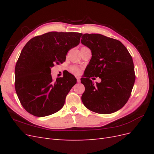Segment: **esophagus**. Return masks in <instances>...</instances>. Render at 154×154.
<instances>
[{
  "mask_svg": "<svg viewBox=\"0 0 154 154\" xmlns=\"http://www.w3.org/2000/svg\"><path fill=\"white\" fill-rule=\"evenodd\" d=\"M76 79H77V82L78 83H80V79L79 77H76Z\"/></svg>",
  "mask_w": 154,
  "mask_h": 154,
  "instance_id": "obj_1",
  "label": "esophagus"
}]
</instances>
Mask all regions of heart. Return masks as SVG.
Returning <instances> with one entry per match:
<instances>
[{
    "label": "heart",
    "instance_id": "b5f03b06",
    "mask_svg": "<svg viewBox=\"0 0 154 154\" xmlns=\"http://www.w3.org/2000/svg\"><path fill=\"white\" fill-rule=\"evenodd\" d=\"M71 71L74 74H76V75H78V74H80L81 70H80V68H78L77 67H72L71 68Z\"/></svg>",
    "mask_w": 154,
    "mask_h": 154
}]
</instances>
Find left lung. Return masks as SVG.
I'll list each match as a JSON object with an SVG mask.
<instances>
[{
    "label": "left lung",
    "instance_id": "left-lung-1",
    "mask_svg": "<svg viewBox=\"0 0 154 154\" xmlns=\"http://www.w3.org/2000/svg\"><path fill=\"white\" fill-rule=\"evenodd\" d=\"M81 42L89 48L92 58L81 78L85 86L83 105L94 112L109 114L127 103L134 85L132 58L120 41L100 34H84ZM99 77L94 85L90 78Z\"/></svg>",
    "mask_w": 154,
    "mask_h": 154
}]
</instances>
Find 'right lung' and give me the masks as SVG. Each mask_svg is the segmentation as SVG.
<instances>
[{"label": "right lung", "instance_id": "right-lung-1", "mask_svg": "<svg viewBox=\"0 0 154 154\" xmlns=\"http://www.w3.org/2000/svg\"><path fill=\"white\" fill-rule=\"evenodd\" d=\"M80 32H49L31 38L22 49L16 63L15 91L20 103L37 117L56 113L76 83L71 73L53 80L51 69L65 62L69 49L80 44Z\"/></svg>", "mask_w": 154, "mask_h": 154}]
</instances>
